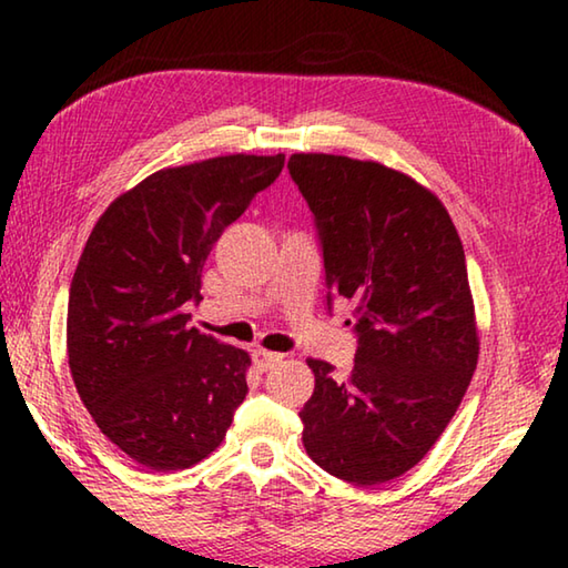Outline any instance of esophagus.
I'll return each instance as SVG.
<instances>
[{"mask_svg": "<svg viewBox=\"0 0 568 568\" xmlns=\"http://www.w3.org/2000/svg\"><path fill=\"white\" fill-rule=\"evenodd\" d=\"M281 358H283L281 353H273V351H265V348L253 351V361L257 365V371H267V368H271V365H275Z\"/></svg>", "mask_w": 568, "mask_h": 568, "instance_id": "obj_1", "label": "esophagus"}]
</instances>
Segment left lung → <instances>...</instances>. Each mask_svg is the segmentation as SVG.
I'll return each instance as SVG.
<instances>
[{"label":"left lung","instance_id":"obj_1","mask_svg":"<svg viewBox=\"0 0 568 568\" xmlns=\"http://www.w3.org/2000/svg\"><path fill=\"white\" fill-rule=\"evenodd\" d=\"M287 170L318 225L325 285L353 301L358 331L348 378L307 358L303 446L335 478L386 484L434 448L474 378L464 245L436 192L406 172L325 152H295Z\"/></svg>","mask_w":568,"mask_h":568}]
</instances>
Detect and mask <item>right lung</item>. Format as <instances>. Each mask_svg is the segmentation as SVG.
<instances>
[{"label": "right lung", "instance_id": "obj_1", "mask_svg": "<svg viewBox=\"0 0 568 568\" xmlns=\"http://www.w3.org/2000/svg\"><path fill=\"white\" fill-rule=\"evenodd\" d=\"M285 155L162 168L114 197L72 277L67 361L92 420L150 470L200 464L247 393L250 355L190 328L210 250Z\"/></svg>", "mask_w": 568, "mask_h": 568}]
</instances>
